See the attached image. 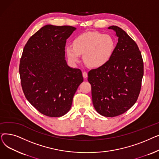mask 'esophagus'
<instances>
[{"instance_id": "obj_1", "label": "esophagus", "mask_w": 159, "mask_h": 159, "mask_svg": "<svg viewBox=\"0 0 159 159\" xmlns=\"http://www.w3.org/2000/svg\"><path fill=\"white\" fill-rule=\"evenodd\" d=\"M82 76H83V77H84V79H86L88 77V73L84 71V72L82 73Z\"/></svg>"}]
</instances>
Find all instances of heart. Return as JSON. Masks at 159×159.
I'll use <instances>...</instances> for the list:
<instances>
[{"label":"heart","instance_id":"b5f03b06","mask_svg":"<svg viewBox=\"0 0 159 159\" xmlns=\"http://www.w3.org/2000/svg\"><path fill=\"white\" fill-rule=\"evenodd\" d=\"M73 46L66 47V53L71 64L80 61L83 55L84 62L90 68H98L104 66L113 54V39L109 35L96 31H88L79 35L73 42Z\"/></svg>","mask_w":159,"mask_h":159}]
</instances>
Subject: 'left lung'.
I'll return each instance as SVG.
<instances>
[{
    "mask_svg": "<svg viewBox=\"0 0 159 159\" xmlns=\"http://www.w3.org/2000/svg\"><path fill=\"white\" fill-rule=\"evenodd\" d=\"M108 29L115 31L118 43L109 61L89 71L88 80L96 111L102 116L113 117L126 112L136 102L144 65L135 42L118 26Z\"/></svg>",
    "mask_w": 159,
    "mask_h": 159,
    "instance_id": "1",
    "label": "left lung"
}]
</instances>
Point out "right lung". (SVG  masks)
Wrapping results in <instances>:
<instances>
[{
	"instance_id": "1",
	"label": "right lung",
	"mask_w": 159,
	"mask_h": 159,
	"mask_svg": "<svg viewBox=\"0 0 159 159\" xmlns=\"http://www.w3.org/2000/svg\"><path fill=\"white\" fill-rule=\"evenodd\" d=\"M76 28L48 24L32 35L23 49L19 66L25 97L42 114L59 117L68 113L79 86L80 70L65 59L66 40Z\"/></svg>"
}]
</instances>
